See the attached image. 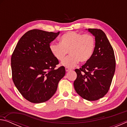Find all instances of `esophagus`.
<instances>
[{"label":"esophagus","instance_id":"obj_1","mask_svg":"<svg viewBox=\"0 0 127 127\" xmlns=\"http://www.w3.org/2000/svg\"><path fill=\"white\" fill-rule=\"evenodd\" d=\"M71 70V69L69 68H68V67H65V70H66V72H68V71H69V70Z\"/></svg>","mask_w":127,"mask_h":127}]
</instances>
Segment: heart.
Listing matches in <instances>:
<instances>
[{
	"mask_svg": "<svg viewBox=\"0 0 127 127\" xmlns=\"http://www.w3.org/2000/svg\"><path fill=\"white\" fill-rule=\"evenodd\" d=\"M95 39L90 34H82L74 31L64 33L61 43H51L50 50L58 61H62L68 51L71 55L62 62V65L72 68L78 63H86L91 58L95 48Z\"/></svg>",
	"mask_w": 127,
	"mask_h": 127,
	"instance_id": "1",
	"label": "heart"
}]
</instances>
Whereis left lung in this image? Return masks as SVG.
<instances>
[{
	"instance_id": "left-lung-1",
	"label": "left lung",
	"mask_w": 127,
	"mask_h": 127,
	"mask_svg": "<svg viewBox=\"0 0 127 127\" xmlns=\"http://www.w3.org/2000/svg\"><path fill=\"white\" fill-rule=\"evenodd\" d=\"M95 37L93 55L79 69H76L74 89L83 98L95 101L102 98L110 89L115 70L114 50L101 30L88 29Z\"/></svg>"
}]
</instances>
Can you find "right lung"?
<instances>
[{
	"instance_id": "1",
	"label": "right lung",
	"mask_w": 127,
	"mask_h": 127,
	"mask_svg": "<svg viewBox=\"0 0 127 127\" xmlns=\"http://www.w3.org/2000/svg\"><path fill=\"white\" fill-rule=\"evenodd\" d=\"M59 33L30 30L20 38L12 54L13 81L23 97L30 102L49 100L65 74L63 66L55 69L59 61L50 50V43Z\"/></svg>"
}]
</instances>
